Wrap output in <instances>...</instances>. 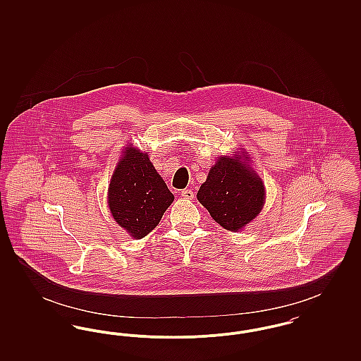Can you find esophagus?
Masks as SVG:
<instances>
[{
	"label": "esophagus",
	"mask_w": 361,
	"mask_h": 361,
	"mask_svg": "<svg viewBox=\"0 0 361 361\" xmlns=\"http://www.w3.org/2000/svg\"><path fill=\"white\" fill-rule=\"evenodd\" d=\"M181 196L187 200H192L195 197V193L192 189H184V190H181Z\"/></svg>",
	"instance_id": "obj_1"
}]
</instances>
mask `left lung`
<instances>
[{"label": "left lung", "mask_w": 361, "mask_h": 361, "mask_svg": "<svg viewBox=\"0 0 361 361\" xmlns=\"http://www.w3.org/2000/svg\"><path fill=\"white\" fill-rule=\"evenodd\" d=\"M246 154L240 152L233 157H221L197 192V200L212 219L230 231H238L250 224L265 203L264 183L250 168Z\"/></svg>", "instance_id": "8db88e82"}]
</instances>
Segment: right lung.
Instances as JSON below:
<instances>
[{
	"instance_id": "obj_1",
	"label": "right lung",
	"mask_w": 361,
	"mask_h": 361,
	"mask_svg": "<svg viewBox=\"0 0 361 361\" xmlns=\"http://www.w3.org/2000/svg\"><path fill=\"white\" fill-rule=\"evenodd\" d=\"M174 200L147 153L127 146L111 178L108 207L118 224L133 238L146 237Z\"/></svg>"
}]
</instances>
